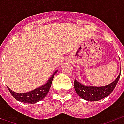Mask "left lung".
<instances>
[{
  "label": "left lung",
  "mask_w": 124,
  "mask_h": 124,
  "mask_svg": "<svg viewBox=\"0 0 124 124\" xmlns=\"http://www.w3.org/2000/svg\"><path fill=\"white\" fill-rule=\"evenodd\" d=\"M121 74H119L117 78L113 82L106 86L94 87V86H86L74 80V87L77 94L81 98L89 101H96L103 98L106 97L113 91L118 81L120 78Z\"/></svg>",
  "instance_id": "1"
}]
</instances>
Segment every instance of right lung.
I'll return each mask as SVG.
<instances>
[{"label":"right lung","mask_w":124,"mask_h":124,"mask_svg":"<svg viewBox=\"0 0 124 124\" xmlns=\"http://www.w3.org/2000/svg\"><path fill=\"white\" fill-rule=\"evenodd\" d=\"M57 72L56 71L54 72V74L52 75L50 79L47 83L44 84L39 88H36L35 90H33L30 92L25 93H16L13 92L11 89L8 88V90H9L12 95L15 98L16 100L21 101V102L26 103H36L41 101L43 99H44L45 97L47 94V93L50 90V88L52 85V82L54 78V76Z\"/></svg>","instance_id":"obj_1"}]
</instances>
